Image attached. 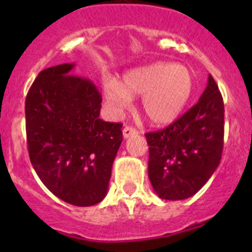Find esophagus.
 <instances>
[{
  "label": "esophagus",
  "instance_id": "obj_1",
  "mask_svg": "<svg viewBox=\"0 0 252 252\" xmlns=\"http://www.w3.org/2000/svg\"><path fill=\"white\" fill-rule=\"evenodd\" d=\"M122 132H124L125 139H127V137H130V136H133V135H137V130L135 127H132V126H126Z\"/></svg>",
  "mask_w": 252,
  "mask_h": 252
}]
</instances>
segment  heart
Here are the masks:
<instances>
[{"mask_svg": "<svg viewBox=\"0 0 252 252\" xmlns=\"http://www.w3.org/2000/svg\"><path fill=\"white\" fill-rule=\"evenodd\" d=\"M103 95L111 111L124 112L131 97H141L142 112L155 125H168L183 112L194 90V74L183 64L159 62L132 69L122 82L106 81Z\"/></svg>", "mask_w": 252, "mask_h": 252, "instance_id": "obj_1", "label": "heart"}]
</instances>
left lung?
Instances as JSON below:
<instances>
[{
    "mask_svg": "<svg viewBox=\"0 0 252 252\" xmlns=\"http://www.w3.org/2000/svg\"><path fill=\"white\" fill-rule=\"evenodd\" d=\"M223 135V98L209 74L198 103L168 127L145 133L149 179L157 194L168 201L194 195L221 161Z\"/></svg>",
    "mask_w": 252,
    "mask_h": 252,
    "instance_id": "1",
    "label": "left lung"
}]
</instances>
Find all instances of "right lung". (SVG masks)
I'll use <instances>...</instances> for the list:
<instances>
[{
  "label": "right lung",
  "mask_w": 252,
  "mask_h": 252,
  "mask_svg": "<svg viewBox=\"0 0 252 252\" xmlns=\"http://www.w3.org/2000/svg\"><path fill=\"white\" fill-rule=\"evenodd\" d=\"M74 64L39 73L25 101L30 161L44 186L78 207L106 197L122 124L99 119L102 95L87 78L69 74Z\"/></svg>",
  "instance_id": "add662e5"
}]
</instances>
